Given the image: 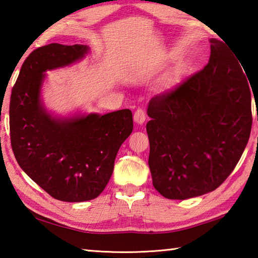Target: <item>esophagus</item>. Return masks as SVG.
Here are the masks:
<instances>
[{"label":"esophagus","instance_id":"1","mask_svg":"<svg viewBox=\"0 0 258 258\" xmlns=\"http://www.w3.org/2000/svg\"><path fill=\"white\" fill-rule=\"evenodd\" d=\"M134 121L139 125H142L146 121V112L143 109H138L134 112Z\"/></svg>","mask_w":258,"mask_h":258}]
</instances>
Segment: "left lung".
<instances>
[{
  "label": "left lung",
  "instance_id": "obj_1",
  "mask_svg": "<svg viewBox=\"0 0 258 258\" xmlns=\"http://www.w3.org/2000/svg\"><path fill=\"white\" fill-rule=\"evenodd\" d=\"M202 71L148 104L149 168L167 199L214 191L238 164L251 130L249 83L226 43L212 38Z\"/></svg>",
  "mask_w": 258,
  "mask_h": 258
}]
</instances>
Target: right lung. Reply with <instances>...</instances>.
Wrapping results in <instances>:
<instances>
[{
	"label": "right lung",
	"instance_id": "1",
	"mask_svg": "<svg viewBox=\"0 0 258 258\" xmlns=\"http://www.w3.org/2000/svg\"><path fill=\"white\" fill-rule=\"evenodd\" d=\"M90 47L52 43L21 66L10 100V139L23 171L51 197L82 203L97 198L110 180L119 148L133 131L130 109L56 118L41 100L45 72L83 59Z\"/></svg>",
	"mask_w": 258,
	"mask_h": 258
}]
</instances>
